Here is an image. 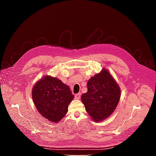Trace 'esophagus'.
Returning a JSON list of instances; mask_svg holds the SVG:
<instances>
[{"label":"esophagus","mask_w":156,"mask_h":156,"mask_svg":"<svg viewBox=\"0 0 156 156\" xmlns=\"http://www.w3.org/2000/svg\"><path fill=\"white\" fill-rule=\"evenodd\" d=\"M81 93H78V94H75V99H77V100H79L80 98H81Z\"/></svg>","instance_id":"esophagus-1"}]
</instances>
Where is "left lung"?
Segmentation results:
<instances>
[{
  "mask_svg": "<svg viewBox=\"0 0 156 156\" xmlns=\"http://www.w3.org/2000/svg\"><path fill=\"white\" fill-rule=\"evenodd\" d=\"M87 90L82 94L81 101L91 119L99 122L109 117L119 104L121 90L108 70L103 68L90 79Z\"/></svg>",
  "mask_w": 156,
  "mask_h": 156,
  "instance_id": "1",
  "label": "left lung"
}]
</instances>
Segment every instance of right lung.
I'll list each match as a JSON object with an SVG mask.
<instances>
[{
  "mask_svg": "<svg viewBox=\"0 0 156 156\" xmlns=\"http://www.w3.org/2000/svg\"><path fill=\"white\" fill-rule=\"evenodd\" d=\"M32 97L40 114L56 124L67 114L68 107L74 95L61 80L46 75L33 86Z\"/></svg>",
  "mask_w": 156,
  "mask_h": 156,
  "instance_id": "add662e5",
  "label": "right lung"
}]
</instances>
